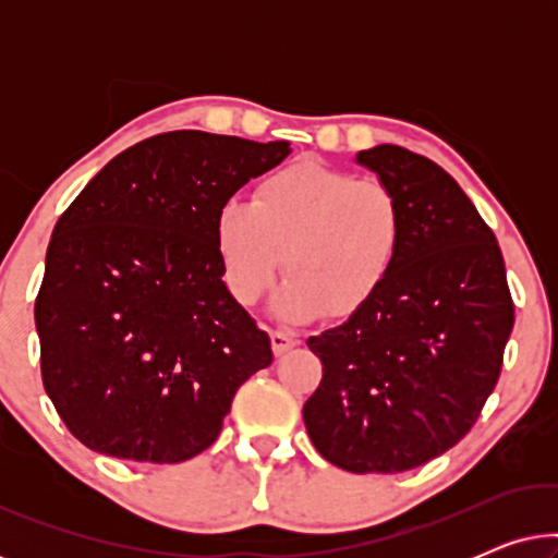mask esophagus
I'll return each instance as SVG.
<instances>
[{
  "label": "esophagus",
  "mask_w": 558,
  "mask_h": 558,
  "mask_svg": "<svg viewBox=\"0 0 558 558\" xmlns=\"http://www.w3.org/2000/svg\"><path fill=\"white\" fill-rule=\"evenodd\" d=\"M294 345H296V340L289 332H281V330H274L271 332V350H274V355H284L287 350H292Z\"/></svg>",
  "instance_id": "obj_1"
}]
</instances>
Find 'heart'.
Instances as JSON below:
<instances>
[{
  "label": "heart",
  "mask_w": 558,
  "mask_h": 558,
  "mask_svg": "<svg viewBox=\"0 0 558 558\" xmlns=\"http://www.w3.org/2000/svg\"><path fill=\"white\" fill-rule=\"evenodd\" d=\"M407 216L386 182L353 178L300 159L266 174L251 203H220L213 243L228 292L256 304L281 271L274 310L289 323L319 315L350 319L371 307L393 277Z\"/></svg>",
  "instance_id": "b5f03b06"
}]
</instances>
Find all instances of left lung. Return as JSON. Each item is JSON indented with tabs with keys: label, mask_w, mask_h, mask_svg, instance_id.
<instances>
[{
	"label": "left lung",
	"mask_w": 558,
	"mask_h": 558,
	"mask_svg": "<svg viewBox=\"0 0 558 558\" xmlns=\"http://www.w3.org/2000/svg\"><path fill=\"white\" fill-rule=\"evenodd\" d=\"M399 195L407 241L376 302L307 340L323 380L312 445L348 472H403L454 447L498 384L513 300L495 233L452 174L414 151H357Z\"/></svg>",
	"instance_id": "left-lung-1"
}]
</instances>
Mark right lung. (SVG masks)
I'll return each mask as SVG.
<instances>
[{"instance_id":"1","label":"right lung","mask_w":558,"mask_h":558,"mask_svg":"<svg viewBox=\"0 0 558 558\" xmlns=\"http://www.w3.org/2000/svg\"><path fill=\"white\" fill-rule=\"evenodd\" d=\"M195 129L111 159L52 228L35 300L43 384L78 441L174 464L218 439L271 340L220 274L213 218L289 155Z\"/></svg>"}]
</instances>
